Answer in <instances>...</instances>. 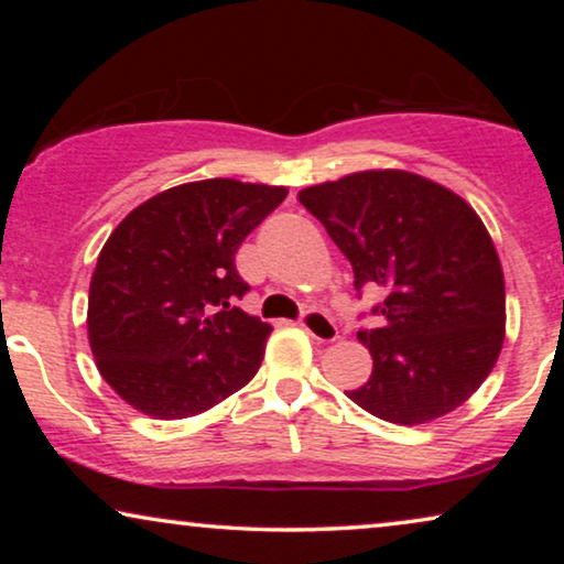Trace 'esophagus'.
I'll list each match as a JSON object with an SVG mask.
<instances>
[{
	"instance_id": "esophagus-1",
	"label": "esophagus",
	"mask_w": 564,
	"mask_h": 564,
	"mask_svg": "<svg viewBox=\"0 0 564 564\" xmlns=\"http://www.w3.org/2000/svg\"><path fill=\"white\" fill-rule=\"evenodd\" d=\"M300 326L311 338L321 344H328V341H336L338 338V330H336V323L328 318L323 311H307L303 315V321H300Z\"/></svg>"
}]
</instances>
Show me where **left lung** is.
<instances>
[{"instance_id": "1", "label": "left lung", "mask_w": 564, "mask_h": 564, "mask_svg": "<svg viewBox=\"0 0 564 564\" xmlns=\"http://www.w3.org/2000/svg\"><path fill=\"white\" fill-rule=\"evenodd\" d=\"M354 269L382 288L377 328L359 330L372 375L346 392L377 419L419 426L459 408L496 367L506 282L488 228L457 192L403 169H369L300 189Z\"/></svg>"}]
</instances>
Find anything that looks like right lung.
Returning <instances> with one entry per match:
<instances>
[{
	"label": "right lung",
	"instance_id": "add662e5",
	"mask_svg": "<svg viewBox=\"0 0 564 564\" xmlns=\"http://www.w3.org/2000/svg\"><path fill=\"white\" fill-rule=\"evenodd\" d=\"M288 187L203 180L130 210L99 251L87 334L105 382L161 421L210 411L257 375L269 323L236 305L243 238Z\"/></svg>",
	"mask_w": 564,
	"mask_h": 564
}]
</instances>
